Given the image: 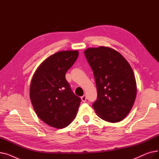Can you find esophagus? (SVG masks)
<instances>
[{"label": "esophagus", "mask_w": 159, "mask_h": 159, "mask_svg": "<svg viewBox=\"0 0 159 159\" xmlns=\"http://www.w3.org/2000/svg\"><path fill=\"white\" fill-rule=\"evenodd\" d=\"M81 99L83 102H85L86 101V96L85 95H83L82 97H81Z\"/></svg>", "instance_id": "1"}]
</instances>
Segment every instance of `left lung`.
<instances>
[{
  "instance_id": "left-lung-1",
  "label": "left lung",
  "mask_w": 159,
  "mask_h": 159,
  "mask_svg": "<svg viewBox=\"0 0 159 159\" xmlns=\"http://www.w3.org/2000/svg\"><path fill=\"white\" fill-rule=\"evenodd\" d=\"M93 70L97 98L93 104L100 118L110 122L122 120L131 111L137 95L134 73L128 62L109 47L89 48L84 51Z\"/></svg>"
}]
</instances>
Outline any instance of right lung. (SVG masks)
I'll use <instances>...</instances> for the list:
<instances>
[{"instance_id": "add662e5", "label": "right lung", "mask_w": 159, "mask_h": 159, "mask_svg": "<svg viewBox=\"0 0 159 159\" xmlns=\"http://www.w3.org/2000/svg\"><path fill=\"white\" fill-rule=\"evenodd\" d=\"M79 52H58L47 58L37 69L30 84V97L39 117L49 126L61 129L77 115L81 99L65 78L77 59Z\"/></svg>"}]
</instances>
